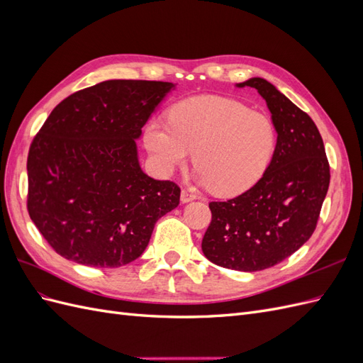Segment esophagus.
<instances>
[{"mask_svg":"<svg viewBox=\"0 0 363 363\" xmlns=\"http://www.w3.org/2000/svg\"><path fill=\"white\" fill-rule=\"evenodd\" d=\"M180 199L183 203H189V201H194L196 199V195L188 189H183L182 194H180Z\"/></svg>","mask_w":363,"mask_h":363,"instance_id":"34e87169","label":"esophagus"}]
</instances>
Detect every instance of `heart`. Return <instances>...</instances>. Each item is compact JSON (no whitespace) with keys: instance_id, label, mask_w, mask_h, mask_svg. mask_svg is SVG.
<instances>
[{"instance_id":"obj_1","label":"heart","mask_w":363,"mask_h":363,"mask_svg":"<svg viewBox=\"0 0 363 363\" xmlns=\"http://www.w3.org/2000/svg\"><path fill=\"white\" fill-rule=\"evenodd\" d=\"M144 144L152 164L169 175L194 151L195 180L232 196L248 191L268 169L277 131L268 115L221 96H194L175 104L168 123L151 119Z\"/></svg>"}]
</instances>
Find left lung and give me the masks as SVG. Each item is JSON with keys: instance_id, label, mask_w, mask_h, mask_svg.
<instances>
[{"instance_id": "8db88e82", "label": "left lung", "mask_w": 363, "mask_h": 363, "mask_svg": "<svg viewBox=\"0 0 363 363\" xmlns=\"http://www.w3.org/2000/svg\"><path fill=\"white\" fill-rule=\"evenodd\" d=\"M267 101L277 144L262 179L227 201L208 203L201 250L218 267L255 272L277 265L309 240L330 183L324 142L312 118L260 77L238 83Z\"/></svg>"}]
</instances>
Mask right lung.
<instances>
[{
    "instance_id": "right-lung-1",
    "label": "right lung",
    "mask_w": 363,
    "mask_h": 363,
    "mask_svg": "<svg viewBox=\"0 0 363 363\" xmlns=\"http://www.w3.org/2000/svg\"><path fill=\"white\" fill-rule=\"evenodd\" d=\"M174 83L106 80L54 107L28 160L31 221L62 257L118 268L145 251L180 188L142 171L136 140Z\"/></svg>"
}]
</instances>
